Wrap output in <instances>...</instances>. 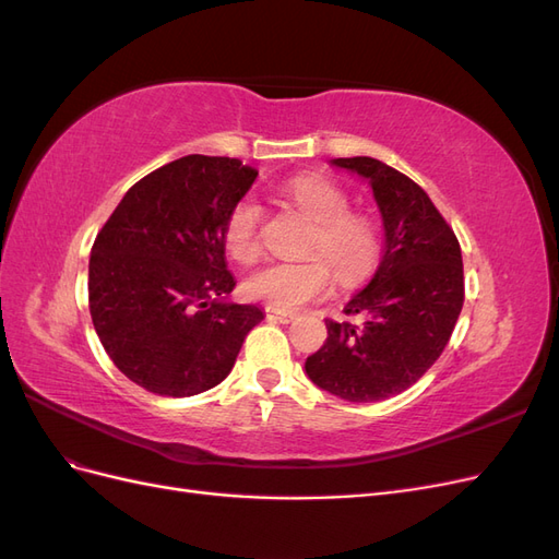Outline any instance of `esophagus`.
<instances>
[{"label":"esophagus","mask_w":559,"mask_h":559,"mask_svg":"<svg viewBox=\"0 0 559 559\" xmlns=\"http://www.w3.org/2000/svg\"><path fill=\"white\" fill-rule=\"evenodd\" d=\"M265 314H267V319L280 321V324H292V321L296 319L294 312H280V310H273V308H267Z\"/></svg>","instance_id":"1"}]
</instances>
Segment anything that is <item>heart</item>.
Returning a JSON list of instances; mask_svg holds the SVG:
<instances>
[{"mask_svg": "<svg viewBox=\"0 0 559 559\" xmlns=\"http://www.w3.org/2000/svg\"><path fill=\"white\" fill-rule=\"evenodd\" d=\"M284 198L314 222L308 253L317 257L259 267L245 280L247 296L280 312L298 310L331 289L329 264L343 282H359L376 267L378 230L368 216L349 212V198L341 186L324 177L302 175L284 186ZM261 218V205L251 198L233 207L226 222V249L233 259L249 263L259 257Z\"/></svg>", "mask_w": 559, "mask_h": 559, "instance_id": "b5f03b06", "label": "heart"}]
</instances>
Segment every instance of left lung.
<instances>
[{"mask_svg":"<svg viewBox=\"0 0 559 559\" xmlns=\"http://www.w3.org/2000/svg\"><path fill=\"white\" fill-rule=\"evenodd\" d=\"M368 181L384 247L376 275L345 306L359 324L326 319L329 337L306 359L308 378L352 403L384 401L415 384L445 349L464 306L462 249L419 186L382 160L333 158Z\"/></svg>","mask_w":559,"mask_h":559,"instance_id":"left-lung-1","label":"left lung"}]
</instances>
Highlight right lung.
<instances>
[{"mask_svg": "<svg viewBox=\"0 0 559 559\" xmlns=\"http://www.w3.org/2000/svg\"><path fill=\"white\" fill-rule=\"evenodd\" d=\"M257 177L235 158L183 156L134 183L97 233L93 326L134 384L175 399L207 392L265 317L228 298L226 222Z\"/></svg>", "mask_w": 559, "mask_h": 559, "instance_id": "obj_1", "label": "right lung"}]
</instances>
